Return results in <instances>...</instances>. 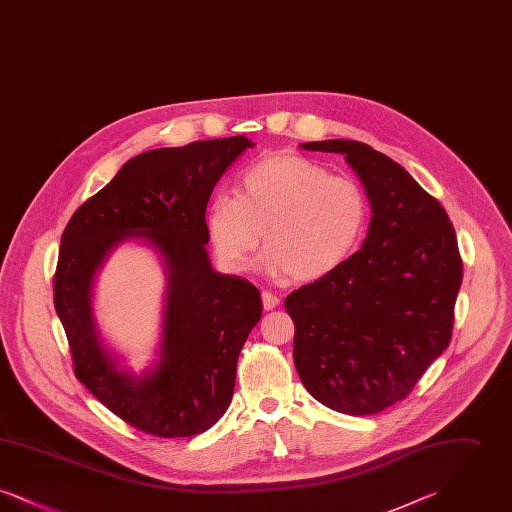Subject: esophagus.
Returning a JSON list of instances; mask_svg holds the SVG:
<instances>
[{
	"instance_id": "obj_1",
	"label": "esophagus",
	"mask_w": 512,
	"mask_h": 512,
	"mask_svg": "<svg viewBox=\"0 0 512 512\" xmlns=\"http://www.w3.org/2000/svg\"><path fill=\"white\" fill-rule=\"evenodd\" d=\"M261 297H263V307H265L267 311L278 307V303H280V299H278L274 293L267 292V290L261 292Z\"/></svg>"
}]
</instances>
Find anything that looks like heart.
<instances>
[{"instance_id":"1","label":"heart","mask_w":512,"mask_h":512,"mask_svg":"<svg viewBox=\"0 0 512 512\" xmlns=\"http://www.w3.org/2000/svg\"><path fill=\"white\" fill-rule=\"evenodd\" d=\"M368 199L359 182L330 174L317 161L270 155L245 169L232 195H217L205 215L220 265L242 272L265 240L272 276L313 282L332 274L365 234Z\"/></svg>"}]
</instances>
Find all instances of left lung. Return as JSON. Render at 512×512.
<instances>
[{"mask_svg": "<svg viewBox=\"0 0 512 512\" xmlns=\"http://www.w3.org/2000/svg\"><path fill=\"white\" fill-rule=\"evenodd\" d=\"M299 147L343 155L365 186L372 219L357 253L286 297L295 368L328 409L380 413L405 399L449 345L463 282L455 228L438 199L363 142Z\"/></svg>", "mask_w": 512, "mask_h": 512, "instance_id": "obj_1", "label": "left lung"}]
</instances>
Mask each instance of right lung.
Masks as SVG:
<instances>
[{"mask_svg": "<svg viewBox=\"0 0 512 512\" xmlns=\"http://www.w3.org/2000/svg\"><path fill=\"white\" fill-rule=\"evenodd\" d=\"M253 146L232 136L140 153L76 209L61 236L53 299L76 378L147 434L197 436L230 407L238 357L263 303L245 278L211 265L205 211L220 176ZM124 243L149 246L168 278L156 359L140 373L100 338L93 313L98 270Z\"/></svg>", "mask_w": 512, "mask_h": 512, "instance_id": "add662e5", "label": "right lung"}]
</instances>
